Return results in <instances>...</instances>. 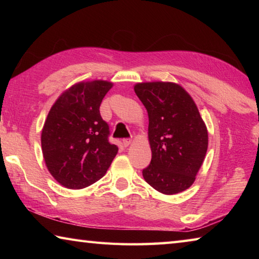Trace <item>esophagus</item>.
<instances>
[{"mask_svg": "<svg viewBox=\"0 0 259 259\" xmlns=\"http://www.w3.org/2000/svg\"><path fill=\"white\" fill-rule=\"evenodd\" d=\"M122 143H123V146L124 147H128L130 144H131V139L130 138H124L123 140H122Z\"/></svg>", "mask_w": 259, "mask_h": 259, "instance_id": "1", "label": "esophagus"}]
</instances>
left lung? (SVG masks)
<instances>
[{"label": "left lung", "instance_id": "1", "mask_svg": "<svg viewBox=\"0 0 259 259\" xmlns=\"http://www.w3.org/2000/svg\"><path fill=\"white\" fill-rule=\"evenodd\" d=\"M135 93L148 113L152 160L144 179L163 194L187 190L208 148V130L194 100L171 82L137 83Z\"/></svg>", "mask_w": 259, "mask_h": 259}]
</instances>
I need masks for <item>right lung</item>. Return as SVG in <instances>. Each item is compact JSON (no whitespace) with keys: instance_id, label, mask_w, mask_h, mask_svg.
I'll return each instance as SVG.
<instances>
[{"instance_id":"right-lung-1","label":"right lung","mask_w":259,"mask_h":259,"mask_svg":"<svg viewBox=\"0 0 259 259\" xmlns=\"http://www.w3.org/2000/svg\"><path fill=\"white\" fill-rule=\"evenodd\" d=\"M112 82H78L52 105L41 135L47 168L60 185L81 190L99 181L117 154L99 107Z\"/></svg>"}]
</instances>
